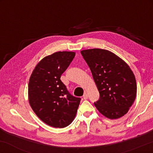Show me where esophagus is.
Listing matches in <instances>:
<instances>
[{"label": "esophagus", "mask_w": 153, "mask_h": 153, "mask_svg": "<svg viewBox=\"0 0 153 153\" xmlns=\"http://www.w3.org/2000/svg\"><path fill=\"white\" fill-rule=\"evenodd\" d=\"M88 94H87V93H85V94H84V95H83V99L85 100V99H88Z\"/></svg>", "instance_id": "esophagus-1"}]
</instances>
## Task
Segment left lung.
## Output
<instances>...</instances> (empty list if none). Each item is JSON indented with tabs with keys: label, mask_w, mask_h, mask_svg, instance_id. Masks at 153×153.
<instances>
[{
	"label": "left lung",
	"mask_w": 153,
	"mask_h": 153,
	"mask_svg": "<svg viewBox=\"0 0 153 153\" xmlns=\"http://www.w3.org/2000/svg\"><path fill=\"white\" fill-rule=\"evenodd\" d=\"M100 94L94 103L106 118L117 119L127 113L137 95V82L130 67L109 50L89 49L80 51Z\"/></svg>",
	"instance_id": "obj_1"
}]
</instances>
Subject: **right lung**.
Instances as JSON below:
<instances>
[{
  "instance_id": "obj_1",
  "label": "right lung",
  "mask_w": 153,
  "mask_h": 153,
  "mask_svg": "<svg viewBox=\"0 0 153 153\" xmlns=\"http://www.w3.org/2000/svg\"><path fill=\"white\" fill-rule=\"evenodd\" d=\"M75 55L74 52L62 51L46 56L29 78V104L39 118L50 127H68L76 116L80 99L71 96L60 80Z\"/></svg>"
}]
</instances>
